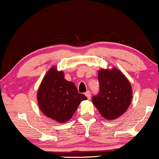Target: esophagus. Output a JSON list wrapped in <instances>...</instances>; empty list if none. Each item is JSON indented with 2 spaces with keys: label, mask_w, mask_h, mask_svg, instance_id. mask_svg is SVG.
I'll list each match as a JSON object with an SVG mask.
<instances>
[{
  "label": "esophagus",
  "mask_w": 159,
  "mask_h": 159,
  "mask_svg": "<svg viewBox=\"0 0 159 159\" xmlns=\"http://www.w3.org/2000/svg\"><path fill=\"white\" fill-rule=\"evenodd\" d=\"M85 96H87L88 99H90V98H91V94H90V91H87V92L85 93Z\"/></svg>",
  "instance_id": "esophagus-1"
}]
</instances>
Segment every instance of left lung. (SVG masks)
Instances as JSON below:
<instances>
[{"label":"left lung","instance_id":"1","mask_svg":"<svg viewBox=\"0 0 159 159\" xmlns=\"http://www.w3.org/2000/svg\"><path fill=\"white\" fill-rule=\"evenodd\" d=\"M99 93L92 97L100 114L108 120H115L129 108L132 97L130 82L116 68L101 69L98 72Z\"/></svg>","mask_w":159,"mask_h":159}]
</instances>
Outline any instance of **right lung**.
Segmentation results:
<instances>
[{"instance_id": "1", "label": "right lung", "mask_w": 159, "mask_h": 159, "mask_svg": "<svg viewBox=\"0 0 159 159\" xmlns=\"http://www.w3.org/2000/svg\"><path fill=\"white\" fill-rule=\"evenodd\" d=\"M86 99L87 98L78 93L73 82L66 81L63 71H57L55 66L49 69L37 92L42 112L61 123L71 119L80 103Z\"/></svg>"}]
</instances>
